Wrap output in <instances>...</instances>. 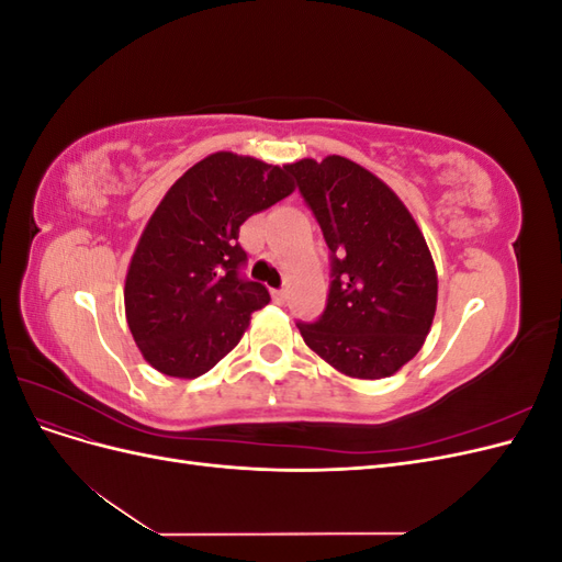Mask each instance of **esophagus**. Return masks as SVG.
Here are the masks:
<instances>
[{
	"label": "esophagus",
	"mask_w": 562,
	"mask_h": 562,
	"mask_svg": "<svg viewBox=\"0 0 562 562\" xmlns=\"http://www.w3.org/2000/svg\"><path fill=\"white\" fill-rule=\"evenodd\" d=\"M271 300H274L277 304H285V291H283V288H274V291H271Z\"/></svg>",
	"instance_id": "obj_1"
}]
</instances>
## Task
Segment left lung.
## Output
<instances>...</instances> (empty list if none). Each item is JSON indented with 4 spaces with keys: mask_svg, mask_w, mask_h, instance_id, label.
<instances>
[{
    "mask_svg": "<svg viewBox=\"0 0 562 562\" xmlns=\"http://www.w3.org/2000/svg\"><path fill=\"white\" fill-rule=\"evenodd\" d=\"M330 250L326 310L297 328L323 361L359 380L394 375L422 349L438 279L427 241L389 187L345 157L288 164Z\"/></svg>",
    "mask_w": 562,
    "mask_h": 562,
    "instance_id": "obj_1",
    "label": "left lung"
}]
</instances>
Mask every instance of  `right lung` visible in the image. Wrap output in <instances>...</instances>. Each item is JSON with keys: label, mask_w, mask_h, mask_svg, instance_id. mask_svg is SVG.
Returning a JSON list of instances; mask_svg holds the SVG:
<instances>
[{"label": "right lung", "mask_w": 562, "mask_h": 562, "mask_svg": "<svg viewBox=\"0 0 562 562\" xmlns=\"http://www.w3.org/2000/svg\"><path fill=\"white\" fill-rule=\"evenodd\" d=\"M293 187L285 166L215 151L166 192L124 288L128 328L151 368L192 380L239 345L250 314L271 300L241 274L239 227Z\"/></svg>", "instance_id": "right-lung-1"}]
</instances>
